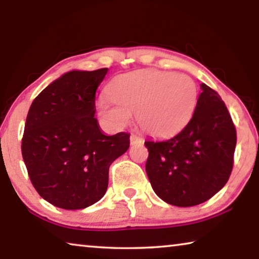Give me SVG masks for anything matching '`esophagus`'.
<instances>
[{"label": "esophagus", "mask_w": 259, "mask_h": 259, "mask_svg": "<svg viewBox=\"0 0 259 259\" xmlns=\"http://www.w3.org/2000/svg\"><path fill=\"white\" fill-rule=\"evenodd\" d=\"M130 143L131 145H136V144H142L143 139L141 137L136 136V135H131L130 136Z\"/></svg>", "instance_id": "obj_1"}]
</instances>
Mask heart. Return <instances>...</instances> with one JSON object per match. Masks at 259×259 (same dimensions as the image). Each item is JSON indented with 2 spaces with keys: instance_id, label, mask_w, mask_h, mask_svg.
Returning <instances> with one entry per match:
<instances>
[{
  "instance_id": "b5f03b06",
  "label": "heart",
  "mask_w": 259,
  "mask_h": 259,
  "mask_svg": "<svg viewBox=\"0 0 259 259\" xmlns=\"http://www.w3.org/2000/svg\"><path fill=\"white\" fill-rule=\"evenodd\" d=\"M110 98H101L98 109L113 128H124L136 114L137 122L153 137H169L191 121L198 89L191 77L160 70H138L114 78Z\"/></svg>"
}]
</instances>
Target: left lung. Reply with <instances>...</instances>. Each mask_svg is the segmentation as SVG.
Here are the masks:
<instances>
[{
  "instance_id": "1",
  "label": "left lung",
  "mask_w": 259,
  "mask_h": 259,
  "mask_svg": "<svg viewBox=\"0 0 259 259\" xmlns=\"http://www.w3.org/2000/svg\"><path fill=\"white\" fill-rule=\"evenodd\" d=\"M202 93L191 121L162 142L146 141V173L155 194L174 206H195L224 188L231 176L236 130L225 102L214 90Z\"/></svg>"
}]
</instances>
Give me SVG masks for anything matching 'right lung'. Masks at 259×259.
I'll use <instances>...</instances> for the list:
<instances>
[{
  "label": "right lung",
  "mask_w": 259,
  "mask_h": 259,
  "mask_svg": "<svg viewBox=\"0 0 259 259\" xmlns=\"http://www.w3.org/2000/svg\"><path fill=\"white\" fill-rule=\"evenodd\" d=\"M108 69L73 70L49 84L32 102L22 139L30 180L45 200L80 210L100 200L109 166L130 145V135L106 136L96 114V91Z\"/></svg>",
  "instance_id": "right-lung-1"
}]
</instances>
